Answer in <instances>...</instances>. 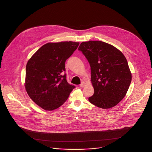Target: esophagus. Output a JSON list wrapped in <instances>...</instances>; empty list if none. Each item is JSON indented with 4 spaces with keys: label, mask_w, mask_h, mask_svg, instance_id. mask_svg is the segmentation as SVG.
<instances>
[{
    "label": "esophagus",
    "mask_w": 152,
    "mask_h": 152,
    "mask_svg": "<svg viewBox=\"0 0 152 152\" xmlns=\"http://www.w3.org/2000/svg\"><path fill=\"white\" fill-rule=\"evenodd\" d=\"M84 86H85V83H84V82H82V83H80V86L81 88H83Z\"/></svg>",
    "instance_id": "obj_1"
}]
</instances>
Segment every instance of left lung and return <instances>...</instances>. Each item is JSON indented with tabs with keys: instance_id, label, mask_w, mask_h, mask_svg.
Wrapping results in <instances>:
<instances>
[{
	"instance_id": "left-lung-1",
	"label": "left lung",
	"mask_w": 152,
	"mask_h": 152,
	"mask_svg": "<svg viewBox=\"0 0 152 152\" xmlns=\"http://www.w3.org/2000/svg\"><path fill=\"white\" fill-rule=\"evenodd\" d=\"M78 50L88 60L94 94L88 98L94 105L107 109L125 96L132 75L124 55L114 46L100 41L82 42Z\"/></svg>"
}]
</instances>
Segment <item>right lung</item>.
Listing matches in <instances>:
<instances>
[{
	"label": "right lung",
	"mask_w": 152,
	"mask_h": 152,
	"mask_svg": "<svg viewBox=\"0 0 152 152\" xmlns=\"http://www.w3.org/2000/svg\"><path fill=\"white\" fill-rule=\"evenodd\" d=\"M79 42H49L41 47L28 61L25 88L39 106L52 111L66 102L75 86L67 81L65 62Z\"/></svg>",
	"instance_id": "right-lung-1"
}]
</instances>
